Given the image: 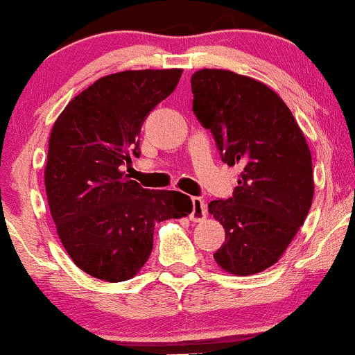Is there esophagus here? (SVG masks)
I'll use <instances>...</instances> for the list:
<instances>
[{
	"label": "esophagus",
	"instance_id": "1",
	"mask_svg": "<svg viewBox=\"0 0 355 355\" xmlns=\"http://www.w3.org/2000/svg\"><path fill=\"white\" fill-rule=\"evenodd\" d=\"M208 211H207V205L202 198H198V196H195V198H191V213H190V220L191 221H203L207 218Z\"/></svg>",
	"mask_w": 355,
	"mask_h": 355
}]
</instances>
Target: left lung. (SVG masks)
I'll use <instances>...</instances> for the list:
<instances>
[{
	"label": "left lung",
	"mask_w": 355,
	"mask_h": 355,
	"mask_svg": "<svg viewBox=\"0 0 355 355\" xmlns=\"http://www.w3.org/2000/svg\"><path fill=\"white\" fill-rule=\"evenodd\" d=\"M193 114L210 129L221 160L243 172L233 196L208 211L225 228L213 254L225 271L272 266L304 223L314 195L313 157L291 110L268 85L223 69L191 76Z\"/></svg>",
	"instance_id": "8db88e82"
}]
</instances>
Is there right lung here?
Returning <instances> with one entry per match:
<instances>
[{
  "label": "right lung",
  "mask_w": 355,
  "mask_h": 355,
  "mask_svg": "<svg viewBox=\"0 0 355 355\" xmlns=\"http://www.w3.org/2000/svg\"><path fill=\"white\" fill-rule=\"evenodd\" d=\"M180 76L182 69H145L101 78L66 105L51 132V215L76 266L97 279L134 277L152 253L155 223L191 211L187 195L142 189L122 172L140 153L147 115Z\"/></svg>",
  "instance_id": "add662e5"
}]
</instances>
